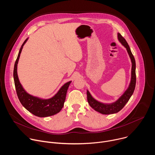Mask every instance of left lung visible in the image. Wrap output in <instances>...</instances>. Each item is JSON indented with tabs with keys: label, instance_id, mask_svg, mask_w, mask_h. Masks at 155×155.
Masks as SVG:
<instances>
[{
	"label": "left lung",
	"instance_id": "obj_1",
	"mask_svg": "<svg viewBox=\"0 0 155 155\" xmlns=\"http://www.w3.org/2000/svg\"><path fill=\"white\" fill-rule=\"evenodd\" d=\"M118 38L120 42L126 48L127 51L129 54V56L132 62V69H131V79L129 85V87L124 94L115 102L112 104H104L100 102L96 99H94L90 93L87 91V99L88 104L96 111L104 114V115H109L113 114L118 112L119 111L124 107L126 103L129 101L130 97L133 94L136 83V61L134 57L132 54L128 43L126 40L122 37V35L118 33Z\"/></svg>",
	"mask_w": 155,
	"mask_h": 155
}]
</instances>
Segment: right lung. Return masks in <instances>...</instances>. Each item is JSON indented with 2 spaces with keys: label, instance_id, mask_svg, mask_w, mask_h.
Listing matches in <instances>:
<instances>
[{
  "label": "right lung",
  "instance_id": "add662e5",
  "mask_svg": "<svg viewBox=\"0 0 155 155\" xmlns=\"http://www.w3.org/2000/svg\"><path fill=\"white\" fill-rule=\"evenodd\" d=\"M28 40V38H26L21 47L14 66L13 78L17 96L21 104L33 115L38 117H47L54 115L59 113L62 108L66 94L71 81L65 83L58 92L50 99H43L28 94L21 84L17 74V65L20 54Z\"/></svg>",
  "mask_w": 155,
  "mask_h": 155
}]
</instances>
